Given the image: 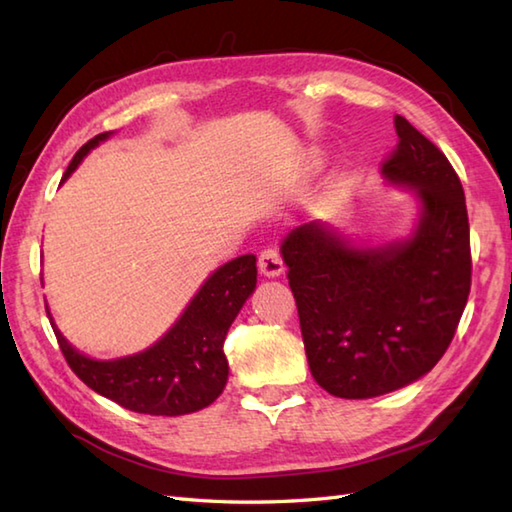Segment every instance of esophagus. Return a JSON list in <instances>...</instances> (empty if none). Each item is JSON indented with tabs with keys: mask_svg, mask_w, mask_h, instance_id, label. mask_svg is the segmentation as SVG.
Masks as SVG:
<instances>
[{
	"mask_svg": "<svg viewBox=\"0 0 512 512\" xmlns=\"http://www.w3.org/2000/svg\"><path fill=\"white\" fill-rule=\"evenodd\" d=\"M259 273L264 277H279L284 273V262H281V255L275 248H266L259 255Z\"/></svg>",
	"mask_w": 512,
	"mask_h": 512,
	"instance_id": "esophagus-1",
	"label": "esophagus"
}]
</instances>
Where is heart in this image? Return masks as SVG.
Returning a JSON list of instances; mask_svg holds the SVG:
<instances>
[{"label":"heart","instance_id":"obj_1","mask_svg":"<svg viewBox=\"0 0 512 512\" xmlns=\"http://www.w3.org/2000/svg\"><path fill=\"white\" fill-rule=\"evenodd\" d=\"M328 162V151L323 147H310L306 151V156H303V171H306L308 176H319V173H323L325 167H328Z\"/></svg>","mask_w":512,"mask_h":512}]
</instances>
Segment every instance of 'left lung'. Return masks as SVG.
<instances>
[{
    "instance_id": "obj_1",
    "label": "left lung",
    "mask_w": 512,
    "mask_h": 512,
    "mask_svg": "<svg viewBox=\"0 0 512 512\" xmlns=\"http://www.w3.org/2000/svg\"><path fill=\"white\" fill-rule=\"evenodd\" d=\"M383 178L413 193L405 237L372 244L310 222L281 239L314 380L336 398L389 394L429 374L447 352L471 290L469 215L447 156L407 118Z\"/></svg>"
}]
</instances>
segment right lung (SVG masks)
<instances>
[{
	"label": "right lung",
	"mask_w": 512,
	"mask_h": 512,
	"mask_svg": "<svg viewBox=\"0 0 512 512\" xmlns=\"http://www.w3.org/2000/svg\"><path fill=\"white\" fill-rule=\"evenodd\" d=\"M112 136L114 132L94 136L76 151L61 184L92 149ZM255 288L257 257L231 259L206 277L176 323L154 345L121 358H92L79 352L57 328L48 303L46 310L65 361L96 394L136 413L184 416L209 407L224 391L228 361L222 345L228 328Z\"/></svg>",
	"instance_id": "right-lung-1"
}]
</instances>
